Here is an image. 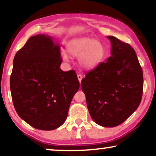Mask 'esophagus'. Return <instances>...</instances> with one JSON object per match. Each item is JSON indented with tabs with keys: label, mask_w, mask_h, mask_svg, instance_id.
<instances>
[{
	"label": "esophagus",
	"mask_w": 156,
	"mask_h": 156,
	"mask_svg": "<svg viewBox=\"0 0 156 156\" xmlns=\"http://www.w3.org/2000/svg\"><path fill=\"white\" fill-rule=\"evenodd\" d=\"M77 78H78V80H79V82H82V78H83V76H82V74H78V75H77Z\"/></svg>",
	"instance_id": "esophagus-1"
}]
</instances>
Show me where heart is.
<instances>
[{"mask_svg": "<svg viewBox=\"0 0 156 156\" xmlns=\"http://www.w3.org/2000/svg\"><path fill=\"white\" fill-rule=\"evenodd\" d=\"M67 51L72 57H79L81 67L87 69L97 67L105 57L106 48L101 42L89 37H78L73 39L67 44ZM63 60L68 61V56L62 53Z\"/></svg>", "mask_w": 156, "mask_h": 156, "instance_id": "1", "label": "heart"}]
</instances>
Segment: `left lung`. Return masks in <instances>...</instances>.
Instances as JSON below:
<instances>
[{"label":"left lung","instance_id":"8db88e82","mask_svg":"<svg viewBox=\"0 0 156 156\" xmlns=\"http://www.w3.org/2000/svg\"><path fill=\"white\" fill-rule=\"evenodd\" d=\"M111 57L86 74L81 88L89 114L97 124L114 127L126 120L139 106L144 88L142 68L129 44L108 36Z\"/></svg>","mask_w":156,"mask_h":156}]
</instances>
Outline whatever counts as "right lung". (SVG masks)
<instances>
[{
  "instance_id": "obj_1",
  "label": "right lung",
  "mask_w": 156,
  "mask_h": 156,
  "mask_svg": "<svg viewBox=\"0 0 156 156\" xmlns=\"http://www.w3.org/2000/svg\"><path fill=\"white\" fill-rule=\"evenodd\" d=\"M60 47L52 37L32 36L15 55L10 78L14 107L35 129H56L65 123L80 88L74 70L63 72Z\"/></svg>"
}]
</instances>
